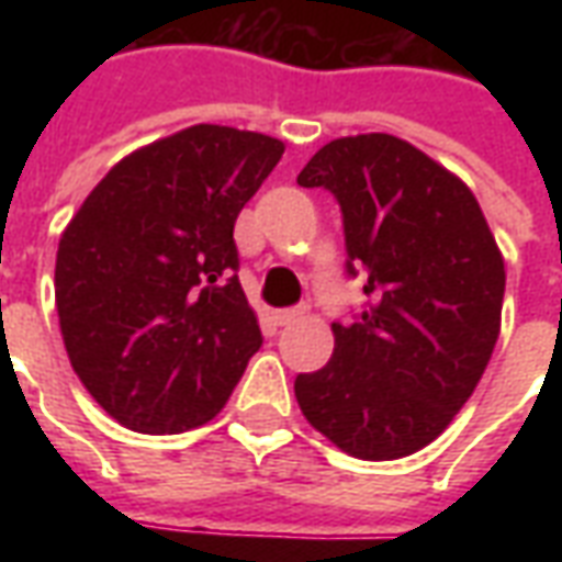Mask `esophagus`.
I'll return each instance as SVG.
<instances>
[{
    "mask_svg": "<svg viewBox=\"0 0 562 562\" xmlns=\"http://www.w3.org/2000/svg\"><path fill=\"white\" fill-rule=\"evenodd\" d=\"M301 316H304V310H301V306H294V310H277V313H273L277 325H292V322H297Z\"/></svg>",
    "mask_w": 562,
    "mask_h": 562,
    "instance_id": "1",
    "label": "esophagus"
}]
</instances>
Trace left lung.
Here are the masks:
<instances>
[{
    "mask_svg": "<svg viewBox=\"0 0 562 562\" xmlns=\"http://www.w3.org/2000/svg\"><path fill=\"white\" fill-rule=\"evenodd\" d=\"M297 183L342 207L367 306L330 325L334 355L294 379L301 413L361 460H397L446 430L494 355L506 261L470 186L385 132L337 138Z\"/></svg>",
    "mask_w": 562,
    "mask_h": 562,
    "instance_id": "1",
    "label": "left lung"
}]
</instances>
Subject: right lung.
I'll list each match as a JSON object with an SVG mask.
<instances>
[{"instance_id": "1", "label": "right lung", "mask_w": 562, "mask_h": 562, "mask_svg": "<svg viewBox=\"0 0 562 562\" xmlns=\"http://www.w3.org/2000/svg\"><path fill=\"white\" fill-rule=\"evenodd\" d=\"M282 153L261 132L180 128L116 161L66 225L54 280L68 361L128 430L207 424L258 352L234 222Z\"/></svg>"}]
</instances>
